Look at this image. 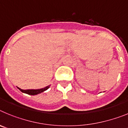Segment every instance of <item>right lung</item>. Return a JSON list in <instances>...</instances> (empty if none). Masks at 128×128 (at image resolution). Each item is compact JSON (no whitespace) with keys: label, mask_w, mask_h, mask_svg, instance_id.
Returning a JSON list of instances; mask_svg holds the SVG:
<instances>
[{"label":"right lung","mask_w":128,"mask_h":128,"mask_svg":"<svg viewBox=\"0 0 128 128\" xmlns=\"http://www.w3.org/2000/svg\"><path fill=\"white\" fill-rule=\"evenodd\" d=\"M49 86H50V85L47 86L45 87V88H44L38 89V90H22V89H20V88H18L19 90H20L21 92H24V93L28 94H29V95H36V94H38L42 93V92H43L46 91V90H47V89L49 88Z\"/></svg>","instance_id":"1"}]
</instances>
